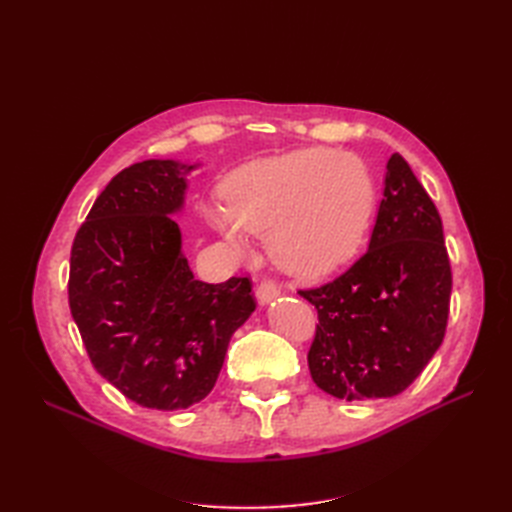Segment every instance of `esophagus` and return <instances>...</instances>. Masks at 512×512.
<instances>
[{"instance_id": "1", "label": "esophagus", "mask_w": 512, "mask_h": 512, "mask_svg": "<svg viewBox=\"0 0 512 512\" xmlns=\"http://www.w3.org/2000/svg\"><path fill=\"white\" fill-rule=\"evenodd\" d=\"M277 294H280L277 286H273L271 282H262L256 288V301H258V305H269L277 297Z\"/></svg>"}]
</instances>
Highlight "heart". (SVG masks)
<instances>
[{"label":"heart","mask_w":512,"mask_h":512,"mask_svg":"<svg viewBox=\"0 0 512 512\" xmlns=\"http://www.w3.org/2000/svg\"><path fill=\"white\" fill-rule=\"evenodd\" d=\"M207 218L230 241L241 228L267 237L284 271L320 280L354 258L374 215V181L352 153L301 149L247 162L222 185Z\"/></svg>","instance_id":"heart-1"}]
</instances>
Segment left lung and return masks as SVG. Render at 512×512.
Wrapping results in <instances>:
<instances>
[{
    "label": "left lung",
    "mask_w": 512,
    "mask_h": 512,
    "mask_svg": "<svg viewBox=\"0 0 512 512\" xmlns=\"http://www.w3.org/2000/svg\"><path fill=\"white\" fill-rule=\"evenodd\" d=\"M440 213L393 153L365 256L335 282L299 290L318 309L309 374L337 399L393 397L440 348L451 301Z\"/></svg>",
    "instance_id": "1"
}]
</instances>
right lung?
Listing matches in <instances>:
<instances>
[{"mask_svg":"<svg viewBox=\"0 0 512 512\" xmlns=\"http://www.w3.org/2000/svg\"><path fill=\"white\" fill-rule=\"evenodd\" d=\"M200 162L145 160L96 198L70 254L68 299L98 374L134 404L183 410L205 399L228 342L256 309L247 277H194L173 220Z\"/></svg>","mask_w":512,"mask_h":512,"instance_id":"right-lung-1","label":"right lung"}]
</instances>
